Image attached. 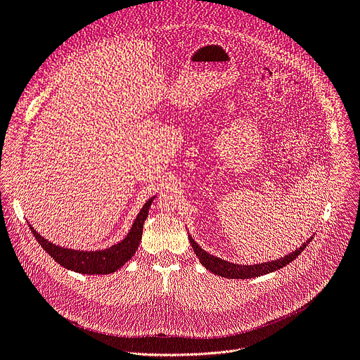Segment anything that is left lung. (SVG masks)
Returning <instances> with one entry per match:
<instances>
[{
    "instance_id": "1",
    "label": "left lung",
    "mask_w": 360,
    "mask_h": 360,
    "mask_svg": "<svg viewBox=\"0 0 360 360\" xmlns=\"http://www.w3.org/2000/svg\"><path fill=\"white\" fill-rule=\"evenodd\" d=\"M311 238H314V237H310L304 244H302L299 248H295V252H292V253H290L284 257H281V259L264 262V263H257V264H238V263H232V262H228V260H222L221 257L209 255L193 240L191 236H188L190 244L193 245L194 253L198 257V260L201 262L202 266H205L207 271H210L214 275L229 278V279L256 278V276L266 275L269 272H275L281 268H284V266H287L290 262H292L297 256H299L303 252Z\"/></svg>"
}]
</instances>
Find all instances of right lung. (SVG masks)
<instances>
[{
	"label": "right lung",
	"instance_id": "right-lung-1",
	"mask_svg": "<svg viewBox=\"0 0 360 360\" xmlns=\"http://www.w3.org/2000/svg\"><path fill=\"white\" fill-rule=\"evenodd\" d=\"M154 198L155 195L151 197L139 210L127 237L117 244L103 250H75L61 247L45 240L30 225L29 228L39 245L63 268L84 275H108L120 269L135 255L139 243H141L143 226L148 217V209Z\"/></svg>",
	"mask_w": 360,
	"mask_h": 360
}]
</instances>
